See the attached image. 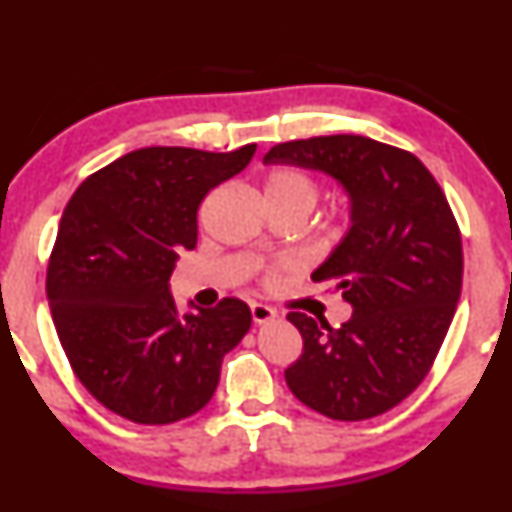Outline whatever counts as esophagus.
<instances>
[{
	"label": "esophagus",
	"mask_w": 512,
	"mask_h": 512,
	"mask_svg": "<svg viewBox=\"0 0 512 512\" xmlns=\"http://www.w3.org/2000/svg\"><path fill=\"white\" fill-rule=\"evenodd\" d=\"M250 314H253L255 325H264V323H271V320H275L277 311L273 307L262 305V302H253V305H250Z\"/></svg>",
	"instance_id": "obj_1"
}]
</instances>
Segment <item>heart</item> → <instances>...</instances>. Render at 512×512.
<instances>
[{
    "instance_id": "1",
    "label": "heart",
    "mask_w": 512,
    "mask_h": 512,
    "mask_svg": "<svg viewBox=\"0 0 512 512\" xmlns=\"http://www.w3.org/2000/svg\"><path fill=\"white\" fill-rule=\"evenodd\" d=\"M264 194L268 203L298 207L305 214L314 210L320 198V185L311 173L296 167H275L264 180ZM352 223V210H343L336 223L334 235L339 237Z\"/></svg>"
}]
</instances>
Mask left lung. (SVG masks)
Here are the masks:
<instances>
[{
  "label": "left lung",
  "instance_id": "1",
  "mask_svg": "<svg viewBox=\"0 0 512 512\" xmlns=\"http://www.w3.org/2000/svg\"><path fill=\"white\" fill-rule=\"evenodd\" d=\"M264 162L325 171L352 201V228L311 273L343 293L352 318L329 327L289 311L302 354L287 386L332 420L391 411L429 375L461 298V230L443 189L413 153L361 135L275 144Z\"/></svg>",
  "mask_w": 512,
  "mask_h": 512
}]
</instances>
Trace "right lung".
<instances>
[{
  "label": "right lung",
  "instance_id": "add662e5",
  "mask_svg": "<svg viewBox=\"0 0 512 512\" xmlns=\"http://www.w3.org/2000/svg\"><path fill=\"white\" fill-rule=\"evenodd\" d=\"M255 149L149 146L69 198L47 266L51 318L74 375L121 418L171 424L201 411L253 323L237 298L178 318L169 277L180 250L196 248L198 205Z\"/></svg>",
  "mask_w": 512,
  "mask_h": 512
}]
</instances>
